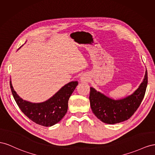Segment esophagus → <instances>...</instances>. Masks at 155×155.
<instances>
[{"mask_svg":"<svg viewBox=\"0 0 155 155\" xmlns=\"http://www.w3.org/2000/svg\"><path fill=\"white\" fill-rule=\"evenodd\" d=\"M81 81L82 82H87L89 81V77H88L87 74H82L81 78Z\"/></svg>","mask_w":155,"mask_h":155,"instance_id":"obj_1","label":"esophagus"}]
</instances>
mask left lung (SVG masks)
<instances>
[{"mask_svg": "<svg viewBox=\"0 0 155 155\" xmlns=\"http://www.w3.org/2000/svg\"><path fill=\"white\" fill-rule=\"evenodd\" d=\"M147 82L146 70L143 82L134 94L120 100L110 99L91 87L89 99L93 113L107 124H116L127 120L140 107L145 96Z\"/></svg>", "mask_w": 155, "mask_h": 155, "instance_id": "left-lung-1", "label": "left lung"}]
</instances>
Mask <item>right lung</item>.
I'll return each instance as SVG.
<instances>
[{
	"mask_svg": "<svg viewBox=\"0 0 155 155\" xmlns=\"http://www.w3.org/2000/svg\"><path fill=\"white\" fill-rule=\"evenodd\" d=\"M78 84L77 81L69 82L45 102L32 103L20 98L10 82L12 95L20 110L30 120L44 127L54 125L64 117L68 111L69 97Z\"/></svg>",
	"mask_w": 155,
	"mask_h": 155,
	"instance_id": "right-lung-1",
	"label": "right lung"
}]
</instances>
